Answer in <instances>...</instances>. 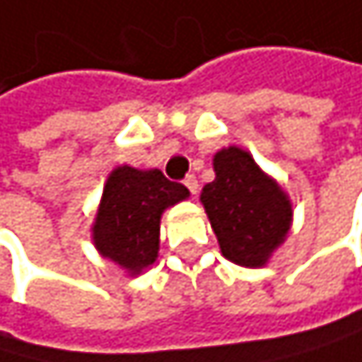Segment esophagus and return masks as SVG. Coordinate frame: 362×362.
<instances>
[{"instance_id":"esophagus-1","label":"esophagus","mask_w":362,"mask_h":362,"mask_svg":"<svg viewBox=\"0 0 362 362\" xmlns=\"http://www.w3.org/2000/svg\"><path fill=\"white\" fill-rule=\"evenodd\" d=\"M183 183H185V187L189 189V194H194V196H196V192H198V179H196L194 175H187Z\"/></svg>"}]
</instances>
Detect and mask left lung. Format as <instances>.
Here are the masks:
<instances>
[{"mask_svg":"<svg viewBox=\"0 0 362 362\" xmlns=\"http://www.w3.org/2000/svg\"><path fill=\"white\" fill-rule=\"evenodd\" d=\"M216 179L203 187L201 201L222 255L246 267L263 265L285 240L291 205L285 192L238 148H222L214 157Z\"/></svg>","mask_w":362,"mask_h":362,"instance_id":"left-lung-1","label":"left lung"}]
</instances>
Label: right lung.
<instances>
[{
  "mask_svg": "<svg viewBox=\"0 0 362 362\" xmlns=\"http://www.w3.org/2000/svg\"><path fill=\"white\" fill-rule=\"evenodd\" d=\"M187 196L185 185L168 181L157 168H116L103 187L93 226L95 246L132 274L142 272L157 259L161 211Z\"/></svg>",
  "mask_w": 362,
  "mask_h": 362,
  "instance_id": "add662e5",
  "label": "right lung"
}]
</instances>
